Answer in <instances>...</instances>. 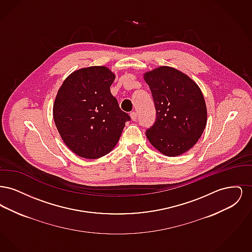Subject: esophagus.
<instances>
[{"label": "esophagus", "instance_id": "esophagus-1", "mask_svg": "<svg viewBox=\"0 0 252 252\" xmlns=\"http://www.w3.org/2000/svg\"><path fill=\"white\" fill-rule=\"evenodd\" d=\"M130 117H131L132 121L137 120V113L135 111H132L131 113H130Z\"/></svg>", "mask_w": 252, "mask_h": 252}]
</instances>
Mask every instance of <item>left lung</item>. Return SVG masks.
<instances>
[{"label": "left lung", "instance_id": "1", "mask_svg": "<svg viewBox=\"0 0 252 252\" xmlns=\"http://www.w3.org/2000/svg\"><path fill=\"white\" fill-rule=\"evenodd\" d=\"M144 78L156 108V121L146 137L161 154L180 156L197 143L206 127L202 92L187 74L168 66L145 72Z\"/></svg>", "mask_w": 252, "mask_h": 252}]
</instances>
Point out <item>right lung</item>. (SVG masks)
<instances>
[{"instance_id":"add662e5","label":"right lung","mask_w":252,"mask_h":252,"mask_svg":"<svg viewBox=\"0 0 252 252\" xmlns=\"http://www.w3.org/2000/svg\"><path fill=\"white\" fill-rule=\"evenodd\" d=\"M114 79L105 66L82 68L71 73L58 92L54 121L63 142L77 156L94 159L107 155L130 120L110 93Z\"/></svg>"}]
</instances>
